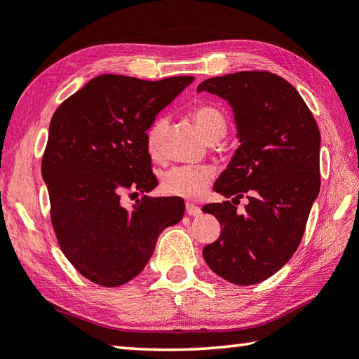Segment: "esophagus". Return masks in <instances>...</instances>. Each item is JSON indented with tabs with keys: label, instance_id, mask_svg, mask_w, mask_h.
<instances>
[{
	"label": "esophagus",
	"instance_id": "esophagus-1",
	"mask_svg": "<svg viewBox=\"0 0 359 359\" xmlns=\"http://www.w3.org/2000/svg\"><path fill=\"white\" fill-rule=\"evenodd\" d=\"M187 213L190 215V217H199L202 210H201V207L191 204V202H187Z\"/></svg>",
	"mask_w": 359,
	"mask_h": 359
}]
</instances>
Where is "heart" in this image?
I'll return each instance as SVG.
<instances>
[{
	"label": "heart",
	"instance_id": "1",
	"mask_svg": "<svg viewBox=\"0 0 359 359\" xmlns=\"http://www.w3.org/2000/svg\"><path fill=\"white\" fill-rule=\"evenodd\" d=\"M193 119L207 141L223 138L226 119L223 113L210 105H201L193 109ZM168 130V117L160 116L146 132V149L152 158L161 157V142ZM213 177L210 166H171L161 172V191L169 196L196 199L205 190Z\"/></svg>",
	"mask_w": 359,
	"mask_h": 359
}]
</instances>
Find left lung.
<instances>
[{"label": "left lung", "mask_w": 359, "mask_h": 359, "mask_svg": "<svg viewBox=\"0 0 359 359\" xmlns=\"http://www.w3.org/2000/svg\"><path fill=\"white\" fill-rule=\"evenodd\" d=\"M232 107L240 146L213 190L231 201L202 210L217 217L221 236L202 250L207 265L226 281L251 285L275 275L302 242L320 191V132L289 81L245 70L202 81ZM246 192L247 212L233 205Z\"/></svg>", "instance_id": "1"}]
</instances>
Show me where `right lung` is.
<instances>
[{"instance_id":"add662e5","label":"right lung","mask_w":359,"mask_h":359,"mask_svg":"<svg viewBox=\"0 0 359 359\" xmlns=\"http://www.w3.org/2000/svg\"><path fill=\"white\" fill-rule=\"evenodd\" d=\"M193 80L100 75L51 117L42 158L51 223L64 256L89 281L128 283L149 262L160 233L184 217V201L147 196L158 180L146 132ZM123 191L143 194L132 211L120 205Z\"/></svg>"}]
</instances>
